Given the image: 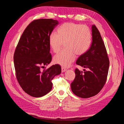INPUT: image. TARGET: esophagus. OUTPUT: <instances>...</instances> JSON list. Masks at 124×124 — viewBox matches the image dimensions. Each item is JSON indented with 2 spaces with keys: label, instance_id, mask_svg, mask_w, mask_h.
<instances>
[{
  "label": "esophagus",
  "instance_id": "esophagus-1",
  "mask_svg": "<svg viewBox=\"0 0 124 124\" xmlns=\"http://www.w3.org/2000/svg\"><path fill=\"white\" fill-rule=\"evenodd\" d=\"M67 70V69L65 68V67H62V72H65V71Z\"/></svg>",
  "mask_w": 124,
  "mask_h": 124
}]
</instances>
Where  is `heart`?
<instances>
[{"label":"heart","mask_w":124,"mask_h":124,"mask_svg":"<svg viewBox=\"0 0 124 124\" xmlns=\"http://www.w3.org/2000/svg\"><path fill=\"white\" fill-rule=\"evenodd\" d=\"M92 36L89 28L86 25L74 23H66L57 29V33L52 32L48 44L54 53H57L63 42L66 48L56 54L54 62L63 67H68L76 58V54L82 55L89 50Z\"/></svg>","instance_id":"heart-1"}]
</instances>
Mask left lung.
<instances>
[{
    "instance_id": "obj_1",
    "label": "left lung",
    "mask_w": 124,
    "mask_h": 124,
    "mask_svg": "<svg viewBox=\"0 0 124 124\" xmlns=\"http://www.w3.org/2000/svg\"><path fill=\"white\" fill-rule=\"evenodd\" d=\"M92 43L87 52L78 58L76 63L87 69L84 72L75 69L76 77L71 84L74 94L82 98L94 96L106 83L109 59L100 33L95 25L92 26Z\"/></svg>"
}]
</instances>
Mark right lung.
Returning a JSON list of instances; mask_svg holds the SVG:
<instances>
[{
	"label": "right lung",
	"mask_w": 124,
	"mask_h": 124,
	"mask_svg": "<svg viewBox=\"0 0 124 124\" xmlns=\"http://www.w3.org/2000/svg\"><path fill=\"white\" fill-rule=\"evenodd\" d=\"M58 24V21L52 18L33 21L25 29L15 51L17 81L23 91L32 97H42L49 93L52 80L61 73V67L57 64L41 70L52 61L48 39Z\"/></svg>",
	"instance_id": "add662e5"
}]
</instances>
